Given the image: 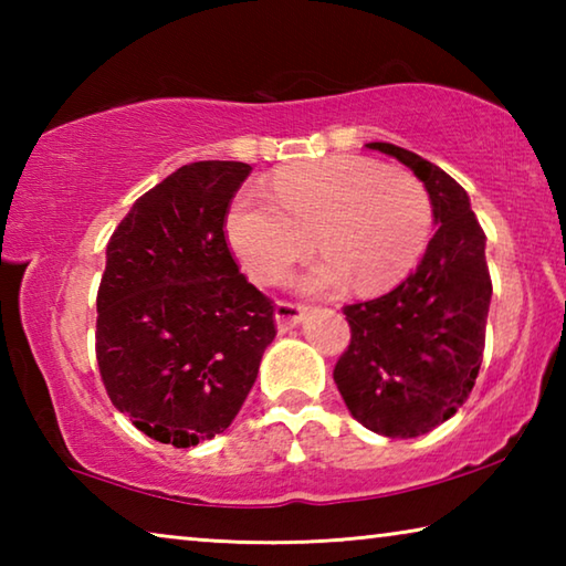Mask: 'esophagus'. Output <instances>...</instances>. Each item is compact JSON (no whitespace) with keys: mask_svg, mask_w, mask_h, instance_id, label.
<instances>
[{"mask_svg":"<svg viewBox=\"0 0 566 566\" xmlns=\"http://www.w3.org/2000/svg\"><path fill=\"white\" fill-rule=\"evenodd\" d=\"M304 314H306V306L292 304V302H280V304H276V310H274L276 329L286 332V329L296 327V324H300V322L304 319Z\"/></svg>","mask_w":566,"mask_h":566,"instance_id":"obj_1","label":"esophagus"}]
</instances>
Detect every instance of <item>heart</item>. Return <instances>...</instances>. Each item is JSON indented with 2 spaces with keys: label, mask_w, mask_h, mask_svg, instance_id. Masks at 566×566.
<instances>
[{
  "label": "heart",
  "mask_w": 566,
  "mask_h": 566,
  "mask_svg": "<svg viewBox=\"0 0 566 566\" xmlns=\"http://www.w3.org/2000/svg\"><path fill=\"white\" fill-rule=\"evenodd\" d=\"M429 227L432 202L415 175L352 155L286 167L272 197L239 191L224 217L227 242L256 284L282 282L317 244L324 256L294 280L304 294H339L349 282L359 294L389 290L419 260Z\"/></svg>",
  "instance_id": "1"
}]
</instances>
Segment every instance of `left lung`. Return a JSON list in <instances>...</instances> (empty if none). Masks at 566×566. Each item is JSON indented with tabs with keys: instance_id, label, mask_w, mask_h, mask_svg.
<instances>
[{
	"instance_id": "8db88e82",
	"label": "left lung",
	"mask_w": 566,
	"mask_h": 566,
	"mask_svg": "<svg viewBox=\"0 0 566 566\" xmlns=\"http://www.w3.org/2000/svg\"><path fill=\"white\" fill-rule=\"evenodd\" d=\"M367 147L424 181L437 232L405 282L377 300L344 306L352 339L334 381L359 424L409 439L454 417L482 367L492 302L486 237L467 191L444 169L387 142Z\"/></svg>"
}]
</instances>
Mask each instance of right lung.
<instances>
[{
	"mask_svg": "<svg viewBox=\"0 0 566 566\" xmlns=\"http://www.w3.org/2000/svg\"><path fill=\"white\" fill-rule=\"evenodd\" d=\"M244 161H191L132 205L107 244L97 361L112 405L177 449L232 424L274 339V306L224 239Z\"/></svg>",
	"mask_w": 566,
	"mask_h": 566,
	"instance_id": "add662e5",
	"label": "right lung"
}]
</instances>
